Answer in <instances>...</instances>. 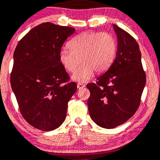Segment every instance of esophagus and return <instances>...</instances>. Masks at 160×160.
I'll return each mask as SVG.
<instances>
[{
	"label": "esophagus",
	"mask_w": 160,
	"mask_h": 160,
	"mask_svg": "<svg viewBox=\"0 0 160 160\" xmlns=\"http://www.w3.org/2000/svg\"><path fill=\"white\" fill-rule=\"evenodd\" d=\"M77 87H78V89H81V88H83L85 87V85H83L82 83H78Z\"/></svg>",
	"instance_id": "obj_1"
}]
</instances>
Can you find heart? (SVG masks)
I'll list each match as a JSON object with an SVG mask.
<instances>
[{"label": "heart", "instance_id": "heart-1", "mask_svg": "<svg viewBox=\"0 0 160 160\" xmlns=\"http://www.w3.org/2000/svg\"><path fill=\"white\" fill-rule=\"evenodd\" d=\"M69 49L59 52V61L67 71L74 72L72 79L80 82H86L94 71L101 73L110 68L116 58L118 42L115 36L108 32H83L69 44Z\"/></svg>", "mask_w": 160, "mask_h": 160}]
</instances>
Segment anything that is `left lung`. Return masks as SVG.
Masks as SVG:
<instances>
[{"label":"left lung","instance_id":"1","mask_svg":"<svg viewBox=\"0 0 160 160\" xmlns=\"http://www.w3.org/2000/svg\"><path fill=\"white\" fill-rule=\"evenodd\" d=\"M113 27L118 39L115 60L96 83L87 85L90 118L105 128L123 124L135 113L146 83L138 43L117 25Z\"/></svg>","mask_w":160,"mask_h":160}]
</instances>
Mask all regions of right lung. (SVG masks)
I'll use <instances>...</instances> for the list:
<instances>
[{
	"mask_svg": "<svg viewBox=\"0 0 160 160\" xmlns=\"http://www.w3.org/2000/svg\"><path fill=\"white\" fill-rule=\"evenodd\" d=\"M75 29L50 22L30 30L13 53L11 85L23 117L39 130L56 129L65 120L77 90L59 61V52Z\"/></svg>",
	"mask_w": 160,
	"mask_h": 160,
	"instance_id": "obj_1",
	"label": "right lung"
}]
</instances>
